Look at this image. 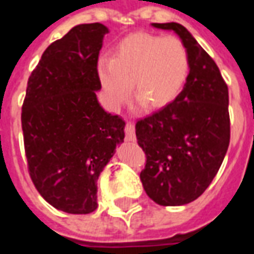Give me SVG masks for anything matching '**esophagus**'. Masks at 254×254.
Masks as SVG:
<instances>
[{
	"label": "esophagus",
	"mask_w": 254,
	"mask_h": 254,
	"mask_svg": "<svg viewBox=\"0 0 254 254\" xmlns=\"http://www.w3.org/2000/svg\"><path fill=\"white\" fill-rule=\"evenodd\" d=\"M125 133H127V141H136V133H134V125L133 124H127L125 127Z\"/></svg>",
	"instance_id": "1"
}]
</instances>
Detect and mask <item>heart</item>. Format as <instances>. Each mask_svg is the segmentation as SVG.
<instances>
[{
    "label": "heart",
    "mask_w": 254,
    "mask_h": 254,
    "mask_svg": "<svg viewBox=\"0 0 254 254\" xmlns=\"http://www.w3.org/2000/svg\"><path fill=\"white\" fill-rule=\"evenodd\" d=\"M96 74L104 100L120 109L130 90L137 92L134 104L154 109L176 99L190 74L189 51L176 37L134 33L117 44L113 58L97 60Z\"/></svg>",
    "instance_id": "b5f03b06"
}]
</instances>
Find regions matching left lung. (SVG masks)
<instances>
[{"label":"left lung","mask_w":254,"mask_h":254,"mask_svg":"<svg viewBox=\"0 0 254 254\" xmlns=\"http://www.w3.org/2000/svg\"><path fill=\"white\" fill-rule=\"evenodd\" d=\"M173 31L189 51L190 74L180 95L136 124L147 164L145 194L162 206L195 201L217 175L230 144L228 88L219 67L179 23H151Z\"/></svg>","instance_id":"8db88e82"}]
</instances>
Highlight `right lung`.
Instances as JSON below:
<instances>
[{"mask_svg": "<svg viewBox=\"0 0 254 254\" xmlns=\"http://www.w3.org/2000/svg\"><path fill=\"white\" fill-rule=\"evenodd\" d=\"M109 28L78 24L42 53L28 78L22 129L41 196L71 214L97 209V180L125 139V122L97 100L99 52Z\"/></svg>", "mask_w": 254, "mask_h": 254, "instance_id": "1", "label": "right lung"}]
</instances>
